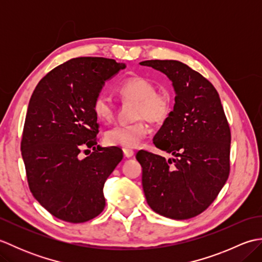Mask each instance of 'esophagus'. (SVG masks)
<instances>
[{"label": "esophagus", "mask_w": 262, "mask_h": 262, "mask_svg": "<svg viewBox=\"0 0 262 262\" xmlns=\"http://www.w3.org/2000/svg\"><path fill=\"white\" fill-rule=\"evenodd\" d=\"M122 152H124V157L125 158H132L133 155L135 154V152L130 148H122Z\"/></svg>", "instance_id": "obj_1"}]
</instances>
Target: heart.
<instances>
[{
	"instance_id": "obj_1",
	"label": "heart",
	"mask_w": 262,
	"mask_h": 262,
	"mask_svg": "<svg viewBox=\"0 0 262 262\" xmlns=\"http://www.w3.org/2000/svg\"><path fill=\"white\" fill-rule=\"evenodd\" d=\"M118 92L122 99L135 102L133 118L136 120L109 128L104 133V142L110 146L135 148L148 133L145 119L152 124H159L169 116L171 94L168 90L155 91L153 82L141 76L130 77L120 83ZM92 109L100 120L108 121L114 117V104L104 93H99L93 99Z\"/></svg>"
}]
</instances>
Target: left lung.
<instances>
[{"instance_id":"8db88e82","label":"left lung","mask_w":262,"mask_h":262,"mask_svg":"<svg viewBox=\"0 0 262 262\" xmlns=\"http://www.w3.org/2000/svg\"><path fill=\"white\" fill-rule=\"evenodd\" d=\"M140 64L162 72L176 93L173 110L153 138L174 158L136 154L146 202L168 219H191L214 202L229 178L231 132L223 105L214 85L179 60Z\"/></svg>"}]
</instances>
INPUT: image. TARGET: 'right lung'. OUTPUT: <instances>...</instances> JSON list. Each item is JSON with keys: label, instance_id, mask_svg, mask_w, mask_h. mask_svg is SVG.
<instances>
[{"label": "right lung", "instance_id": "obj_1", "mask_svg": "<svg viewBox=\"0 0 262 262\" xmlns=\"http://www.w3.org/2000/svg\"><path fill=\"white\" fill-rule=\"evenodd\" d=\"M125 63L77 57L43 76L30 98L21 153L30 191L57 219L83 223L103 210L105 180L120 161L117 148L97 145L93 99ZM93 147L81 159L80 149Z\"/></svg>", "mask_w": 262, "mask_h": 262}]
</instances>
